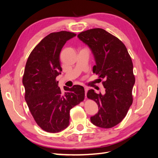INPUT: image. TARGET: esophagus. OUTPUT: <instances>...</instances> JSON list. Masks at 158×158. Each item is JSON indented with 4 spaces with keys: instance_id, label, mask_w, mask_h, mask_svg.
Returning a JSON list of instances; mask_svg holds the SVG:
<instances>
[{
    "instance_id": "1",
    "label": "esophagus",
    "mask_w": 158,
    "mask_h": 158,
    "mask_svg": "<svg viewBox=\"0 0 158 158\" xmlns=\"http://www.w3.org/2000/svg\"><path fill=\"white\" fill-rule=\"evenodd\" d=\"M84 90H85V98H86V94H87V92L88 91V88L86 87V86H85L84 87Z\"/></svg>"
}]
</instances>
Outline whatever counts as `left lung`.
<instances>
[{
  "label": "left lung",
  "instance_id": "left-lung-1",
  "mask_svg": "<svg viewBox=\"0 0 158 158\" xmlns=\"http://www.w3.org/2000/svg\"><path fill=\"white\" fill-rule=\"evenodd\" d=\"M78 37L92 51L95 61L93 73L104 80L102 84L106 89L104 94L94 89L87 93L99 109L91 117V122L101 128H112L125 117L132 103L135 78L131 57L121 40L102 28L82 31Z\"/></svg>",
  "mask_w": 158,
  "mask_h": 158
}]
</instances>
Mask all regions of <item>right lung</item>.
I'll return each mask as SVG.
<instances>
[{
	"label": "right lung",
	"mask_w": 158,
	"mask_h": 158,
	"mask_svg": "<svg viewBox=\"0 0 158 158\" xmlns=\"http://www.w3.org/2000/svg\"><path fill=\"white\" fill-rule=\"evenodd\" d=\"M74 33L61 31L44 37L28 57L22 82L25 99L36 123L48 132H59L69 125L70 110L84 99L82 85L64 87L62 93L56 80L62 68L60 52Z\"/></svg>",
	"instance_id": "obj_1"
}]
</instances>
